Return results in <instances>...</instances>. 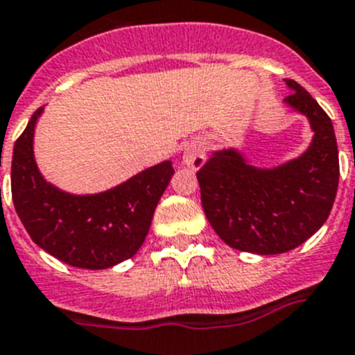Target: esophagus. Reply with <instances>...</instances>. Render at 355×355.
<instances>
[{
  "mask_svg": "<svg viewBox=\"0 0 355 355\" xmlns=\"http://www.w3.org/2000/svg\"><path fill=\"white\" fill-rule=\"evenodd\" d=\"M204 162H206V151H204V146L200 142H191L190 146H187L183 153V164L188 168L199 171L204 165Z\"/></svg>",
  "mask_w": 355,
  "mask_h": 355,
  "instance_id": "1",
  "label": "esophagus"
}]
</instances>
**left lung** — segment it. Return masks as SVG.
<instances>
[{
    "label": "left lung",
    "mask_w": 355,
    "mask_h": 355,
    "mask_svg": "<svg viewBox=\"0 0 355 355\" xmlns=\"http://www.w3.org/2000/svg\"><path fill=\"white\" fill-rule=\"evenodd\" d=\"M285 103L313 130L310 148L275 168L250 165L236 149L213 153L197 172L204 213L214 232L239 252L276 255L310 239L329 216L340 180L331 118L295 80Z\"/></svg>",
    "instance_id": "1"
}]
</instances>
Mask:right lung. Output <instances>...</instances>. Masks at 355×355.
<instances>
[{
  "mask_svg": "<svg viewBox=\"0 0 355 355\" xmlns=\"http://www.w3.org/2000/svg\"><path fill=\"white\" fill-rule=\"evenodd\" d=\"M42 112L44 107L35 110L12 156V199L24 229L42 250L73 268L107 269L133 257L174 174L172 164L162 162L102 193L61 191L42 178L35 162Z\"/></svg>",
  "mask_w": 355,
  "mask_h": 355,
  "instance_id": "right-lung-1",
  "label": "right lung"
}]
</instances>
